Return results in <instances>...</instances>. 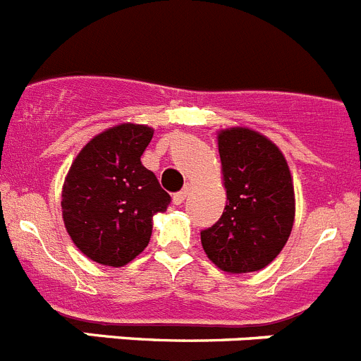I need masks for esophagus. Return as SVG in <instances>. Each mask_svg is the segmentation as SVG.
Listing matches in <instances>:
<instances>
[{
    "mask_svg": "<svg viewBox=\"0 0 361 361\" xmlns=\"http://www.w3.org/2000/svg\"><path fill=\"white\" fill-rule=\"evenodd\" d=\"M190 194V187H185L183 190H180V192H176L173 196V201L174 204H183V201L187 200V196Z\"/></svg>",
    "mask_w": 361,
    "mask_h": 361,
    "instance_id": "esophagus-1",
    "label": "esophagus"
}]
</instances>
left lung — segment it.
Returning a JSON list of instances; mask_svg holds the SVG:
<instances>
[{"label":"left lung","mask_w":361,"mask_h":361,"mask_svg":"<svg viewBox=\"0 0 361 361\" xmlns=\"http://www.w3.org/2000/svg\"><path fill=\"white\" fill-rule=\"evenodd\" d=\"M217 145L226 207L217 223L201 230V245L223 271H257L277 257L293 228L290 169L277 145L252 129L221 131Z\"/></svg>","instance_id":"8db88e82"}]
</instances>
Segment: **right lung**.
Masks as SVG:
<instances>
[{
    "instance_id": "obj_1",
    "label": "right lung",
    "mask_w": 361,
    "mask_h": 361,
    "mask_svg": "<svg viewBox=\"0 0 361 361\" xmlns=\"http://www.w3.org/2000/svg\"><path fill=\"white\" fill-rule=\"evenodd\" d=\"M151 138L147 126H116L86 144L71 165L63 187V219L71 241L92 261H133L149 245L152 216L171 203L140 161Z\"/></svg>"
}]
</instances>
